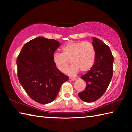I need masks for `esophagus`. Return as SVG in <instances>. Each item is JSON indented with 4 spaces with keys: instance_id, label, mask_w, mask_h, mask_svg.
<instances>
[{
    "instance_id": "34e87169",
    "label": "esophagus",
    "mask_w": 132,
    "mask_h": 132,
    "mask_svg": "<svg viewBox=\"0 0 132 132\" xmlns=\"http://www.w3.org/2000/svg\"><path fill=\"white\" fill-rule=\"evenodd\" d=\"M76 80V79L75 78H71V77H70V78H69V81H75Z\"/></svg>"
}]
</instances>
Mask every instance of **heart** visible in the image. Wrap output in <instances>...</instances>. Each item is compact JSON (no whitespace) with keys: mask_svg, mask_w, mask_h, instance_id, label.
Segmentation results:
<instances>
[{"mask_svg":"<svg viewBox=\"0 0 132 132\" xmlns=\"http://www.w3.org/2000/svg\"><path fill=\"white\" fill-rule=\"evenodd\" d=\"M95 55V48L91 42L70 41L62 46V53L53 54V62L58 70L64 73L71 61L73 65L66 73L75 76L79 70L86 72L90 70L94 63Z\"/></svg>","mask_w":132,"mask_h":132,"instance_id":"b5f03b06","label":"heart"}]
</instances>
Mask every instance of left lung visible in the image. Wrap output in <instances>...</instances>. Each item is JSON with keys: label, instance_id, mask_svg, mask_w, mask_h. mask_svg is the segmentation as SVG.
I'll list each match as a JSON object with an SVG mask.
<instances>
[{"label": "left lung", "instance_id": "8db88e82", "mask_svg": "<svg viewBox=\"0 0 132 132\" xmlns=\"http://www.w3.org/2000/svg\"><path fill=\"white\" fill-rule=\"evenodd\" d=\"M95 50L94 64L81 79L86 82L85 90L79 93V98L86 102L99 99L105 92L113 75V56L108 46L97 38L93 37Z\"/></svg>", "mask_w": 132, "mask_h": 132}]
</instances>
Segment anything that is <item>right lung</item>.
<instances>
[{"instance_id": "obj_1", "label": "right lung", "mask_w": 132, "mask_h": 132, "mask_svg": "<svg viewBox=\"0 0 132 132\" xmlns=\"http://www.w3.org/2000/svg\"><path fill=\"white\" fill-rule=\"evenodd\" d=\"M59 46L56 40L37 37L24 45L17 57L20 83L30 97L38 103L52 102L62 84L69 79L53 62V55Z\"/></svg>"}]
</instances>
